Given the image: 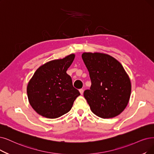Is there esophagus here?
Instances as JSON below:
<instances>
[{
    "label": "esophagus",
    "mask_w": 154,
    "mask_h": 154,
    "mask_svg": "<svg viewBox=\"0 0 154 154\" xmlns=\"http://www.w3.org/2000/svg\"><path fill=\"white\" fill-rule=\"evenodd\" d=\"M79 92H80V94L82 95L83 94V89H82V88H81V89H79Z\"/></svg>",
    "instance_id": "esophagus-1"
}]
</instances>
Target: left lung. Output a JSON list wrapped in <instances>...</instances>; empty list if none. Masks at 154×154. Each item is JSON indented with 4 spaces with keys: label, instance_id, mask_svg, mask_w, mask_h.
I'll return each instance as SVG.
<instances>
[{
    "label": "left lung",
    "instance_id": "left-lung-1",
    "mask_svg": "<svg viewBox=\"0 0 154 154\" xmlns=\"http://www.w3.org/2000/svg\"><path fill=\"white\" fill-rule=\"evenodd\" d=\"M82 59L91 82L83 95L91 111L103 119L121 114L128 105L131 90L123 67L112 56L102 53L85 52Z\"/></svg>",
    "mask_w": 154,
    "mask_h": 154
}]
</instances>
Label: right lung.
Listing matches in <instances>:
<instances>
[{"label":"right lung","mask_w":154,"mask_h":154,"mask_svg":"<svg viewBox=\"0 0 154 154\" xmlns=\"http://www.w3.org/2000/svg\"><path fill=\"white\" fill-rule=\"evenodd\" d=\"M75 54L49 61L35 71L27 87L30 105L38 114L47 118H59L71 110L80 93L73 87L66 73Z\"/></svg>","instance_id":"1"}]
</instances>
